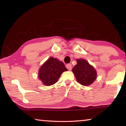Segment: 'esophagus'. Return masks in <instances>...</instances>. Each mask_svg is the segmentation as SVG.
<instances>
[{
    "label": "esophagus",
    "mask_w": 126,
    "mask_h": 126,
    "mask_svg": "<svg viewBox=\"0 0 126 126\" xmlns=\"http://www.w3.org/2000/svg\"><path fill=\"white\" fill-rule=\"evenodd\" d=\"M66 68H67L68 70H71L72 69V64H68L66 65Z\"/></svg>",
    "instance_id": "1"
}]
</instances>
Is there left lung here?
<instances>
[{
	"label": "left lung",
	"instance_id": "8db88e82",
	"mask_svg": "<svg viewBox=\"0 0 126 126\" xmlns=\"http://www.w3.org/2000/svg\"><path fill=\"white\" fill-rule=\"evenodd\" d=\"M77 64L72 69L77 82L88 86L97 79V71L92 65L84 59H77Z\"/></svg>",
	"mask_w": 126,
	"mask_h": 126
}]
</instances>
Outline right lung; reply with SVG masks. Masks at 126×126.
I'll list each match as a JSON object with an SVG mask.
<instances>
[{"label": "right lung", "instance_id": "add662e5", "mask_svg": "<svg viewBox=\"0 0 126 126\" xmlns=\"http://www.w3.org/2000/svg\"><path fill=\"white\" fill-rule=\"evenodd\" d=\"M67 71L62 62L50 57L40 67L38 78L44 85L50 86L57 82L63 72Z\"/></svg>", "mask_w": 126, "mask_h": 126}]
</instances>
